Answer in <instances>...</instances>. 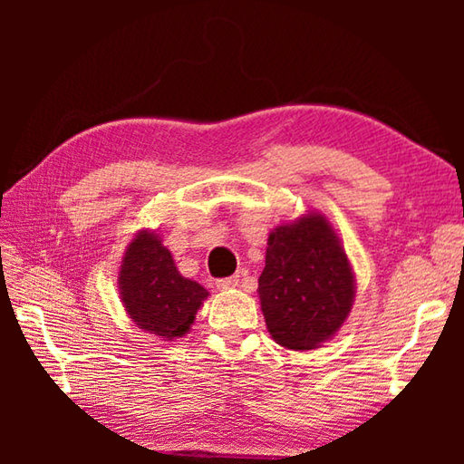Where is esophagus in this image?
Wrapping results in <instances>:
<instances>
[{
    "instance_id": "34e87169",
    "label": "esophagus",
    "mask_w": 464,
    "mask_h": 464,
    "mask_svg": "<svg viewBox=\"0 0 464 464\" xmlns=\"http://www.w3.org/2000/svg\"><path fill=\"white\" fill-rule=\"evenodd\" d=\"M239 285V276H229V278H221L217 282V286L221 290H229V288H235Z\"/></svg>"
}]
</instances>
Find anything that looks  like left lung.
Returning a JSON list of instances; mask_svg holds the SVG:
<instances>
[{"label":"left lung","mask_w":464,"mask_h":464,"mask_svg":"<svg viewBox=\"0 0 464 464\" xmlns=\"http://www.w3.org/2000/svg\"><path fill=\"white\" fill-rule=\"evenodd\" d=\"M257 295L272 340L288 350H315L337 334L354 304L356 280L324 215L307 213L270 233Z\"/></svg>","instance_id":"obj_1"}]
</instances>
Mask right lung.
Wrapping results in <instances>:
<instances>
[{
    "label": "right lung",
    "mask_w": 464,
    "mask_h": 464,
    "mask_svg": "<svg viewBox=\"0 0 464 464\" xmlns=\"http://www.w3.org/2000/svg\"><path fill=\"white\" fill-rule=\"evenodd\" d=\"M121 301L127 315L143 332L176 340L190 332L208 290L178 272L171 251L155 231L135 235L119 272Z\"/></svg>",
    "instance_id": "add662e5"
}]
</instances>
